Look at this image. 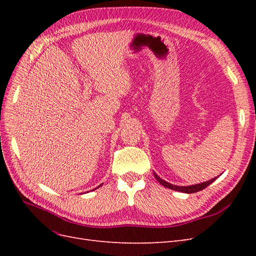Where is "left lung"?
Segmentation results:
<instances>
[{
  "mask_svg": "<svg viewBox=\"0 0 256 256\" xmlns=\"http://www.w3.org/2000/svg\"><path fill=\"white\" fill-rule=\"evenodd\" d=\"M154 178L162 184L164 186V187L171 189V190H175V191H180V192H184V193H194V192H198L200 190L205 189L206 187H208L209 184H210L212 182H214L216 180V177L212 178V180H208V182H200V184H192V186H175V184H170L164 180H161V178L156 174L154 173Z\"/></svg>",
  "mask_w": 256,
  "mask_h": 256,
  "instance_id": "1",
  "label": "left lung"
}]
</instances>
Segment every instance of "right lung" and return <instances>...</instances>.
<instances>
[{
    "label": "right lung",
    "instance_id": "obj_1",
    "mask_svg": "<svg viewBox=\"0 0 256 256\" xmlns=\"http://www.w3.org/2000/svg\"><path fill=\"white\" fill-rule=\"evenodd\" d=\"M99 187H100V186H99Z\"/></svg>",
    "mask_w": 256,
    "mask_h": 256
}]
</instances>
